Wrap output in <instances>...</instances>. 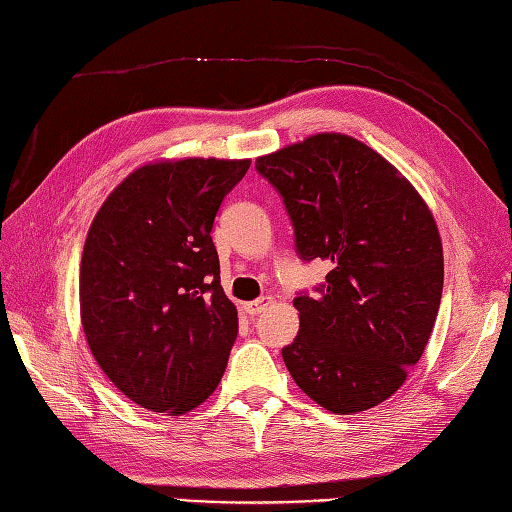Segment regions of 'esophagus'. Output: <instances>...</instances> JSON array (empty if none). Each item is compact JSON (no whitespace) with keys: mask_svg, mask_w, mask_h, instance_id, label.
Listing matches in <instances>:
<instances>
[{"mask_svg":"<svg viewBox=\"0 0 512 512\" xmlns=\"http://www.w3.org/2000/svg\"><path fill=\"white\" fill-rule=\"evenodd\" d=\"M269 304H271V298H269V295H263V298L245 304V309H247L249 315H258V313H263Z\"/></svg>","mask_w":512,"mask_h":512,"instance_id":"34e87169","label":"esophagus"}]
</instances>
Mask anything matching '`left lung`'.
<instances>
[{
    "label": "left lung",
    "mask_w": 512,
    "mask_h": 512,
    "mask_svg": "<svg viewBox=\"0 0 512 512\" xmlns=\"http://www.w3.org/2000/svg\"><path fill=\"white\" fill-rule=\"evenodd\" d=\"M256 170L285 203L295 252L331 271L298 293L300 331L282 359L300 390L333 414L370 410L401 388L434 331L445 263L434 217L370 146L317 133Z\"/></svg>",
    "instance_id": "1"
}]
</instances>
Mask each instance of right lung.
I'll return each instance as SVG.
<instances>
[{
  "mask_svg": "<svg viewBox=\"0 0 512 512\" xmlns=\"http://www.w3.org/2000/svg\"><path fill=\"white\" fill-rule=\"evenodd\" d=\"M249 160L146 164L102 203L81 260L89 350L151 412L195 410L217 390L238 335L221 287L214 217Z\"/></svg>",
  "mask_w": 512,
  "mask_h": 512,
  "instance_id": "obj_1",
  "label": "right lung"
}]
</instances>
